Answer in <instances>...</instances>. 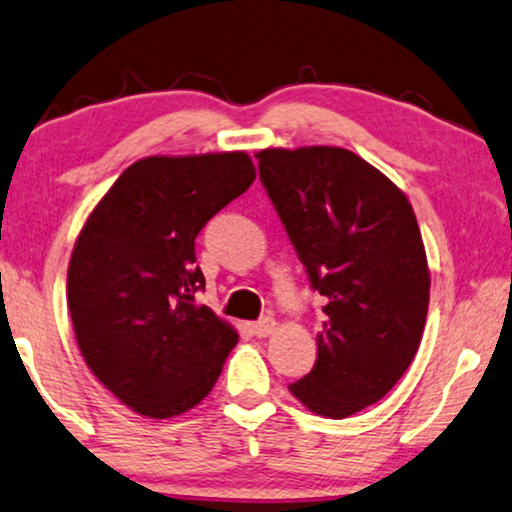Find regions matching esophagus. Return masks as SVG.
Listing matches in <instances>:
<instances>
[{
	"instance_id": "obj_1",
	"label": "esophagus",
	"mask_w": 512,
	"mask_h": 512,
	"mask_svg": "<svg viewBox=\"0 0 512 512\" xmlns=\"http://www.w3.org/2000/svg\"><path fill=\"white\" fill-rule=\"evenodd\" d=\"M275 328H277L275 319L263 317V319H258L256 324H251V333H254L256 338H268V335L275 333Z\"/></svg>"
}]
</instances>
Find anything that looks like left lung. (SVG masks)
<instances>
[{
    "label": "left lung",
    "instance_id": "left-lung-1",
    "mask_svg": "<svg viewBox=\"0 0 512 512\" xmlns=\"http://www.w3.org/2000/svg\"><path fill=\"white\" fill-rule=\"evenodd\" d=\"M261 181L314 291L326 298L317 363L289 391L345 419L387 396L415 359L431 272L410 200L340 146L263 149Z\"/></svg>",
    "mask_w": 512,
    "mask_h": 512
}]
</instances>
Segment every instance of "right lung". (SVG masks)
<instances>
[{
	"label": "right lung",
	"instance_id": "obj_1",
	"mask_svg": "<svg viewBox=\"0 0 512 512\" xmlns=\"http://www.w3.org/2000/svg\"><path fill=\"white\" fill-rule=\"evenodd\" d=\"M244 151L149 156L104 193L76 237L67 305L83 361L118 401L151 419L195 408L237 331L195 303V237L247 191Z\"/></svg>",
	"mask_w": 512,
	"mask_h": 512
}]
</instances>
